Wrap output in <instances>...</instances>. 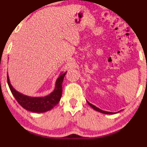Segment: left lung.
<instances>
[{"mask_svg": "<svg viewBox=\"0 0 147 147\" xmlns=\"http://www.w3.org/2000/svg\"><path fill=\"white\" fill-rule=\"evenodd\" d=\"M87 102H88V104H89V105L91 106V107L93 108L94 110H96V111H98V112H101V113H103V114H116V113H118V112H120V111H118V112H107V111H104V110H101V109H100V108H98V107H96V106H95L94 105H93V104H90L89 102H88L87 101Z\"/></svg>", "mask_w": 147, "mask_h": 147, "instance_id": "1", "label": "left lung"}]
</instances>
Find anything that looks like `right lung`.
<instances>
[{
	"instance_id": "add662e5",
	"label": "right lung",
	"mask_w": 147,
	"mask_h": 147,
	"mask_svg": "<svg viewBox=\"0 0 147 147\" xmlns=\"http://www.w3.org/2000/svg\"><path fill=\"white\" fill-rule=\"evenodd\" d=\"M66 72H62L55 82V89L49 95L43 97H31L20 93L17 91L10 82L7 73V82L11 93L16 100L25 110L33 112L43 113L51 110L59 103L62 94V83Z\"/></svg>"
}]
</instances>
